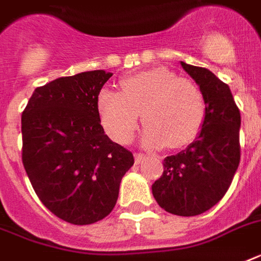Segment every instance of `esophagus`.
I'll use <instances>...</instances> for the list:
<instances>
[{"label": "esophagus", "instance_id": "34e87169", "mask_svg": "<svg viewBox=\"0 0 261 261\" xmlns=\"http://www.w3.org/2000/svg\"><path fill=\"white\" fill-rule=\"evenodd\" d=\"M143 159H145V155L141 154V153H138V154H135V164L142 163Z\"/></svg>", "mask_w": 261, "mask_h": 261}]
</instances>
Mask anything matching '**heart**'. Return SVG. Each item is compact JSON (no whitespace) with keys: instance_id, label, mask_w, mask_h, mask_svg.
Returning <instances> with one entry per match:
<instances>
[{"instance_id":"1","label":"heart","mask_w":261,"mask_h":261,"mask_svg":"<svg viewBox=\"0 0 261 261\" xmlns=\"http://www.w3.org/2000/svg\"><path fill=\"white\" fill-rule=\"evenodd\" d=\"M120 89L122 93L104 88L97 96L100 120L115 142H130L141 112L146 124L145 146L177 149L198 137L206 108L202 92L192 81L178 79L165 67H154L124 77Z\"/></svg>"}]
</instances>
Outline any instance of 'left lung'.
<instances>
[{
    "label": "left lung",
    "mask_w": 261,
    "mask_h": 261,
    "mask_svg": "<svg viewBox=\"0 0 261 261\" xmlns=\"http://www.w3.org/2000/svg\"><path fill=\"white\" fill-rule=\"evenodd\" d=\"M180 63L199 85L206 114L194 142L164 160V172L151 192L168 213L194 217L215 206L230 187L241 155V116L230 88L214 73Z\"/></svg>",
    "instance_id": "1"
}]
</instances>
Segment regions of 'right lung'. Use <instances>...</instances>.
<instances>
[{
	"instance_id": "add662e5",
	"label": "right lung",
	"mask_w": 261,
	"mask_h": 261,
	"mask_svg": "<svg viewBox=\"0 0 261 261\" xmlns=\"http://www.w3.org/2000/svg\"><path fill=\"white\" fill-rule=\"evenodd\" d=\"M112 73L84 71L39 87L21 115L22 165L58 218L90 225L114 210L134 155L100 124L97 96Z\"/></svg>"
}]
</instances>
